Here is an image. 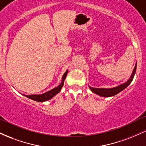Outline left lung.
<instances>
[{
  "mask_svg": "<svg viewBox=\"0 0 146 146\" xmlns=\"http://www.w3.org/2000/svg\"><path fill=\"white\" fill-rule=\"evenodd\" d=\"M136 68H137V64L135 65V67L134 68L133 72H132V74L130 76V78L128 80L127 82L123 84L120 85V86L115 87V88H92V87L89 86L90 89L91 90L92 92H93L94 93H96L100 96L102 97H111L114 96V95H117V93H119V92H121V90L125 89L127 86L132 82V80H133L134 76H135V72H136Z\"/></svg>",
  "mask_w": 146,
  "mask_h": 146,
  "instance_id": "obj_1",
  "label": "left lung"
}]
</instances>
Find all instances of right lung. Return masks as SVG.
I'll return each mask as SVG.
<instances>
[{
	"instance_id": "1",
	"label": "right lung",
	"mask_w": 146,
	"mask_h": 146,
	"mask_svg": "<svg viewBox=\"0 0 146 146\" xmlns=\"http://www.w3.org/2000/svg\"><path fill=\"white\" fill-rule=\"evenodd\" d=\"M67 73H68V71H66L65 72L64 74L63 75L62 82L58 87H56V88H54L53 89H52L51 90H49V91L46 92V93H44L41 95H25V96H26L27 98L29 99H31V100H35V101L39 102H42L47 101L48 100H51L53 97H54L55 95L58 94V93L60 91L62 87L64 85V80L65 78H66Z\"/></svg>"
}]
</instances>
